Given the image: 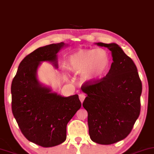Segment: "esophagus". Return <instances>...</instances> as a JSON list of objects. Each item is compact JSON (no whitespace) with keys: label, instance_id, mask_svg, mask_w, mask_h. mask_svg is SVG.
Here are the masks:
<instances>
[{"label":"esophagus","instance_id":"1","mask_svg":"<svg viewBox=\"0 0 154 154\" xmlns=\"http://www.w3.org/2000/svg\"><path fill=\"white\" fill-rule=\"evenodd\" d=\"M85 97H86V96L84 94H79V100H80V101L82 102V103H83V101H84V100H85Z\"/></svg>","mask_w":154,"mask_h":154}]
</instances>
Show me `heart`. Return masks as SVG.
<instances>
[{
  "mask_svg": "<svg viewBox=\"0 0 154 154\" xmlns=\"http://www.w3.org/2000/svg\"><path fill=\"white\" fill-rule=\"evenodd\" d=\"M110 63V56L105 49H79L68 57L67 68L76 75L82 74L85 83L92 84L107 74Z\"/></svg>",
  "mask_w": 154,
  "mask_h": 154,
  "instance_id": "obj_1",
  "label": "heart"
}]
</instances>
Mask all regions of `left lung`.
<instances>
[{
  "mask_svg": "<svg viewBox=\"0 0 154 154\" xmlns=\"http://www.w3.org/2000/svg\"><path fill=\"white\" fill-rule=\"evenodd\" d=\"M111 51L112 61L105 77L82 91L87 96L83 107L88 112L90 138L99 144H112L132 131L140 113L142 85L135 64L117 44L96 43Z\"/></svg>",
  "mask_w": 154,
  "mask_h": 154,
  "instance_id": "obj_1",
  "label": "left lung"
}]
</instances>
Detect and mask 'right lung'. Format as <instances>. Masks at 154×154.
I'll use <instances>...</instances> for the list:
<instances>
[{
	"mask_svg": "<svg viewBox=\"0 0 154 154\" xmlns=\"http://www.w3.org/2000/svg\"><path fill=\"white\" fill-rule=\"evenodd\" d=\"M65 43L40 47L20 63L11 85L12 111L24 136L34 144L52 147L66 139L67 124L81 108L77 94L65 97L38 81L42 62L58 68V53Z\"/></svg>",
	"mask_w": 154,
	"mask_h": 154,
	"instance_id": "obj_1",
	"label": "right lung"
}]
</instances>
